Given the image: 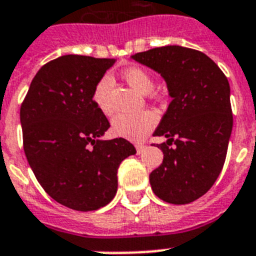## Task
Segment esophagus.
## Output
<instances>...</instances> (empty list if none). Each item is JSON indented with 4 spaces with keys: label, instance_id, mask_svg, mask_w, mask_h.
Returning <instances> with one entry per match:
<instances>
[{
    "label": "esophagus",
    "instance_id": "obj_1",
    "mask_svg": "<svg viewBox=\"0 0 256 256\" xmlns=\"http://www.w3.org/2000/svg\"><path fill=\"white\" fill-rule=\"evenodd\" d=\"M146 148V146H144V144H136V152H138V154H140V152H144V148Z\"/></svg>",
    "mask_w": 256,
    "mask_h": 256
}]
</instances>
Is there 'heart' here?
<instances>
[{
  "mask_svg": "<svg viewBox=\"0 0 256 256\" xmlns=\"http://www.w3.org/2000/svg\"><path fill=\"white\" fill-rule=\"evenodd\" d=\"M126 84L140 94L148 96L156 88V80L148 70L140 66H132L122 73ZM112 88V78L104 76L96 82L92 90V104L102 114L110 116L112 112L110 104V92ZM156 116L152 112H142L138 114H120L112 122V132L126 140H140L152 132L156 124Z\"/></svg>",
  "mask_w": 256,
  "mask_h": 256,
  "instance_id": "b5f03b06",
  "label": "heart"
}]
</instances>
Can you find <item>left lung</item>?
I'll use <instances>...</instances> for the list:
<instances>
[{
    "mask_svg": "<svg viewBox=\"0 0 256 256\" xmlns=\"http://www.w3.org/2000/svg\"><path fill=\"white\" fill-rule=\"evenodd\" d=\"M132 60L156 70L172 98L152 136L164 152L150 184L160 199L186 204L204 195L220 174L232 130L230 85L210 57L170 45L136 53Z\"/></svg>",
    "mask_w": 256,
    "mask_h": 256,
    "instance_id": "1",
    "label": "left lung"
}]
</instances>
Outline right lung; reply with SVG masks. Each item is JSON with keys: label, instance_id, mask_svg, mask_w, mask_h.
<instances>
[{"label": "right lung", "instance_id": "add662e5", "mask_svg": "<svg viewBox=\"0 0 256 256\" xmlns=\"http://www.w3.org/2000/svg\"><path fill=\"white\" fill-rule=\"evenodd\" d=\"M116 60L68 54L38 70L21 104L24 152L42 188L64 206L92 211L116 196L120 162L136 154L110 128L92 90Z\"/></svg>", "mask_w": 256, "mask_h": 256}]
</instances>
